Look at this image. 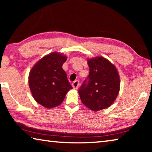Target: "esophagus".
<instances>
[{
  "label": "esophagus",
  "mask_w": 152,
  "mask_h": 152,
  "mask_svg": "<svg viewBox=\"0 0 152 152\" xmlns=\"http://www.w3.org/2000/svg\"><path fill=\"white\" fill-rule=\"evenodd\" d=\"M72 85L73 88L78 89V87H79V85H80V82H79L78 80H75L72 84Z\"/></svg>",
  "instance_id": "34e87169"
}]
</instances>
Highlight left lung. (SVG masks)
I'll use <instances>...</instances> for the list:
<instances>
[{
    "mask_svg": "<svg viewBox=\"0 0 152 152\" xmlns=\"http://www.w3.org/2000/svg\"><path fill=\"white\" fill-rule=\"evenodd\" d=\"M90 72L78 93L81 101L93 111L109 107L120 90V78L116 67L107 59L97 56L87 60Z\"/></svg>",
    "mask_w": 152,
    "mask_h": 152,
    "instance_id": "left-lung-1",
    "label": "left lung"
}]
</instances>
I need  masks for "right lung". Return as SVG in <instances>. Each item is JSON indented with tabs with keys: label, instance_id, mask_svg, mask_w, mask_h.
I'll list each match as a JSON object with an SVG mask.
<instances>
[{
	"label": "right lung",
	"instance_id": "1",
	"mask_svg": "<svg viewBox=\"0 0 152 152\" xmlns=\"http://www.w3.org/2000/svg\"><path fill=\"white\" fill-rule=\"evenodd\" d=\"M67 57L52 52L44 56L31 70L29 86L35 101L47 109L59 106L72 89L62 65Z\"/></svg>",
	"mask_w": 152,
	"mask_h": 152
}]
</instances>
